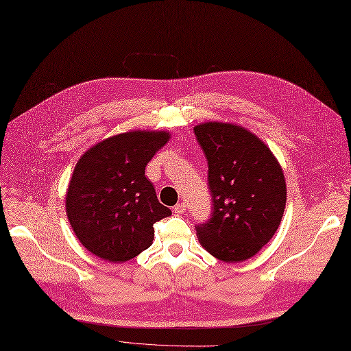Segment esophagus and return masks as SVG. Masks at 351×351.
<instances>
[{
	"instance_id": "esophagus-1",
	"label": "esophagus",
	"mask_w": 351,
	"mask_h": 351,
	"mask_svg": "<svg viewBox=\"0 0 351 351\" xmlns=\"http://www.w3.org/2000/svg\"><path fill=\"white\" fill-rule=\"evenodd\" d=\"M186 210V205L185 204H178L175 208H173V212L175 215H180Z\"/></svg>"
}]
</instances>
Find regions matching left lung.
Returning a JSON list of instances; mask_svg holds the SVG:
<instances>
[{
	"instance_id": "1",
	"label": "left lung",
	"mask_w": 351,
	"mask_h": 351,
	"mask_svg": "<svg viewBox=\"0 0 351 351\" xmlns=\"http://www.w3.org/2000/svg\"><path fill=\"white\" fill-rule=\"evenodd\" d=\"M208 159L213 213L196 226L199 243L225 263L250 259L278 230L286 208L283 169L246 128L204 122L193 128Z\"/></svg>"
}]
</instances>
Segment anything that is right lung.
<instances>
[{"label":"right lung","mask_w":351,"mask_h":351,"mask_svg":"<svg viewBox=\"0 0 351 351\" xmlns=\"http://www.w3.org/2000/svg\"><path fill=\"white\" fill-rule=\"evenodd\" d=\"M169 138L166 131L136 129L90 146L77 162L66 216L81 245L99 259H134L152 245L154 223L172 215L145 176V166Z\"/></svg>","instance_id":"1"}]
</instances>
